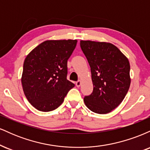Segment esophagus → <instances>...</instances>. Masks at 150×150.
<instances>
[{
  "instance_id": "esophagus-1",
  "label": "esophagus",
  "mask_w": 150,
  "mask_h": 150,
  "mask_svg": "<svg viewBox=\"0 0 150 150\" xmlns=\"http://www.w3.org/2000/svg\"><path fill=\"white\" fill-rule=\"evenodd\" d=\"M75 85H76V86L77 87H80V86L81 85V81L80 80H78V81H77L76 82V83H75Z\"/></svg>"
}]
</instances>
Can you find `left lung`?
I'll return each instance as SVG.
<instances>
[{
    "label": "left lung",
    "instance_id": "1",
    "mask_svg": "<svg viewBox=\"0 0 150 150\" xmlns=\"http://www.w3.org/2000/svg\"><path fill=\"white\" fill-rule=\"evenodd\" d=\"M80 47L90 66L93 92L85 96L87 107L94 113L111 112L123 100L130 85V63L110 43L80 41Z\"/></svg>",
    "mask_w": 150,
    "mask_h": 150
}]
</instances>
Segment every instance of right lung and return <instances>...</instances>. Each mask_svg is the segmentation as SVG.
I'll return each instance as SVG.
<instances>
[{
    "mask_svg": "<svg viewBox=\"0 0 150 150\" xmlns=\"http://www.w3.org/2000/svg\"><path fill=\"white\" fill-rule=\"evenodd\" d=\"M77 40H48L27 55L23 64L22 85L34 108L48 112L57 108L75 85L67 79L68 58Z\"/></svg>",
    "mask_w": 150,
    "mask_h": 150,
    "instance_id": "add662e5",
    "label": "right lung"
}]
</instances>
